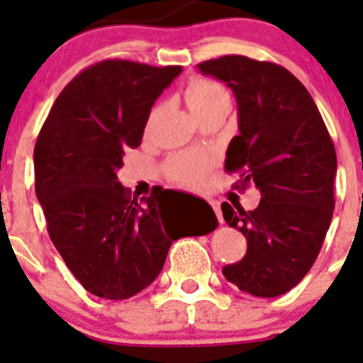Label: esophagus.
Wrapping results in <instances>:
<instances>
[{
    "label": "esophagus",
    "mask_w": 363,
    "mask_h": 363,
    "mask_svg": "<svg viewBox=\"0 0 363 363\" xmlns=\"http://www.w3.org/2000/svg\"><path fill=\"white\" fill-rule=\"evenodd\" d=\"M211 206H213L214 213H216V216H218V221H219V223H225V219H223L221 207H219V203H218V202H211Z\"/></svg>",
    "instance_id": "34e87169"
}]
</instances>
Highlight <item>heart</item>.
<instances>
[{
	"mask_svg": "<svg viewBox=\"0 0 363 363\" xmlns=\"http://www.w3.org/2000/svg\"><path fill=\"white\" fill-rule=\"evenodd\" d=\"M186 104L195 116L213 111L219 106H231V94L221 82L206 77H195L186 84L185 92ZM166 173L173 182L185 186H199L206 177V160L199 154L180 152L174 154L166 162Z\"/></svg>",
	"mask_w": 363,
	"mask_h": 363,
	"instance_id": "heart-1",
	"label": "heart"
}]
</instances>
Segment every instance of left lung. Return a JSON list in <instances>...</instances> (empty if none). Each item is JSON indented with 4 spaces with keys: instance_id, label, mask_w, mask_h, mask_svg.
Returning a JSON list of instances; mask_svg holds the SVG:
<instances>
[{
    "instance_id": "left-lung-1",
    "label": "left lung",
    "mask_w": 363,
    "mask_h": 363,
    "mask_svg": "<svg viewBox=\"0 0 363 363\" xmlns=\"http://www.w3.org/2000/svg\"><path fill=\"white\" fill-rule=\"evenodd\" d=\"M228 84L238 103V130L225 169L245 190H260L257 209L221 206L223 218L247 238V254L223 274L242 291L272 298L311 271L335 211L336 150L305 85L271 61L228 55L197 65Z\"/></svg>"
}]
</instances>
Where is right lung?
I'll list each match as a JSON object with an SVG mask.
<instances>
[{"label":"right lung","mask_w":363,"mask_h":363,"mask_svg":"<svg viewBox=\"0 0 363 363\" xmlns=\"http://www.w3.org/2000/svg\"><path fill=\"white\" fill-rule=\"evenodd\" d=\"M182 67L104 60L61 91L34 147L35 195L48 233L68 269L92 295L125 300L157 278L171 243L218 226L180 225L162 214L160 195L140 202L118 182L125 150L137 149L154 101Z\"/></svg>","instance_id":"1"}]
</instances>
